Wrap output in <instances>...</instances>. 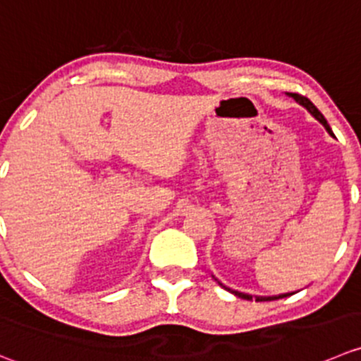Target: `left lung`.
Here are the masks:
<instances>
[{"label": "left lung", "instance_id": "left-lung-1", "mask_svg": "<svg viewBox=\"0 0 361 361\" xmlns=\"http://www.w3.org/2000/svg\"><path fill=\"white\" fill-rule=\"evenodd\" d=\"M289 97H293V99H295L296 102L300 104V106H303V107H305V109L309 111V113L312 114V116L316 118L317 121H319V123H323V127L326 128V130L330 132V134H331V128H330V125H328V121L324 120V116H323V114L319 113V109H317V107L314 106V104L310 102L309 99H307V97H302V95H298V93H289ZM240 295H241V293H240ZM240 295H238V296H240ZM243 296H245V295H243Z\"/></svg>", "mask_w": 361, "mask_h": 361}]
</instances>
